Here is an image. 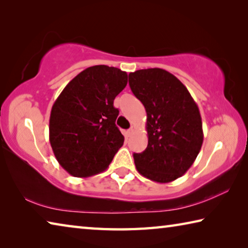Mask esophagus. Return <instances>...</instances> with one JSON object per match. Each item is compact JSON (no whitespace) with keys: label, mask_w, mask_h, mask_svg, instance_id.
Segmentation results:
<instances>
[{"label":"esophagus","mask_w":248,"mask_h":248,"mask_svg":"<svg viewBox=\"0 0 248 248\" xmlns=\"http://www.w3.org/2000/svg\"><path fill=\"white\" fill-rule=\"evenodd\" d=\"M134 130H136V128H134L133 125H132V127L130 128V129L128 130V131H127V137H131L132 134H133V132H134Z\"/></svg>","instance_id":"esophagus-1"}]
</instances>
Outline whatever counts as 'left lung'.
I'll list each match as a JSON object with an SVG mask.
<instances>
[{"instance_id":"obj_1","label":"left lung","mask_w":248,"mask_h":248,"mask_svg":"<svg viewBox=\"0 0 248 248\" xmlns=\"http://www.w3.org/2000/svg\"><path fill=\"white\" fill-rule=\"evenodd\" d=\"M129 85L146 111L148 146L134 153L137 170L153 182L170 183L194 164L203 142L199 108L187 87L166 70L129 74Z\"/></svg>"}]
</instances>
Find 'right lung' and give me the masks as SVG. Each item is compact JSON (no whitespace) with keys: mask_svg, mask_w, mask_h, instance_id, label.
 Here are the masks:
<instances>
[{"mask_svg":"<svg viewBox=\"0 0 248 248\" xmlns=\"http://www.w3.org/2000/svg\"><path fill=\"white\" fill-rule=\"evenodd\" d=\"M128 83L118 68L94 65L68 83L54 102L49 141L54 156L74 177H89L107 169L123 146L116 125L114 99Z\"/></svg>","mask_w":248,"mask_h":248,"instance_id":"obj_1","label":"right lung"}]
</instances>
